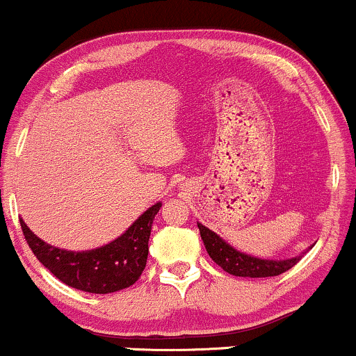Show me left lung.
Returning <instances> with one entry per match:
<instances>
[{"label":"left lung","instance_id":"8db88e82","mask_svg":"<svg viewBox=\"0 0 356 356\" xmlns=\"http://www.w3.org/2000/svg\"><path fill=\"white\" fill-rule=\"evenodd\" d=\"M197 227H199V232H201L204 246H206L207 252H209L211 259L232 276H241V277L277 276L281 275V273L291 269L298 261L306 254V251H303L301 254L286 257V259H264V257H256V256L246 254V252L243 251H238V249L232 248L229 243H226V241L220 238L219 234H216L214 231H211L209 227L202 226L201 222H197Z\"/></svg>","mask_w":356,"mask_h":356}]
</instances>
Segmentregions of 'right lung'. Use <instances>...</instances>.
Instances as JSON below:
<instances>
[{
	"label": "right lung",
	"instance_id": "obj_1",
	"mask_svg": "<svg viewBox=\"0 0 356 356\" xmlns=\"http://www.w3.org/2000/svg\"><path fill=\"white\" fill-rule=\"evenodd\" d=\"M161 207L162 202L154 204L134 220L124 234L87 251H67L51 246L40 239L23 219H19V224L36 259L50 269L53 276L80 291L108 295L129 288L140 277L147 264L154 218Z\"/></svg>",
	"mask_w": 356,
	"mask_h": 356
}]
</instances>
